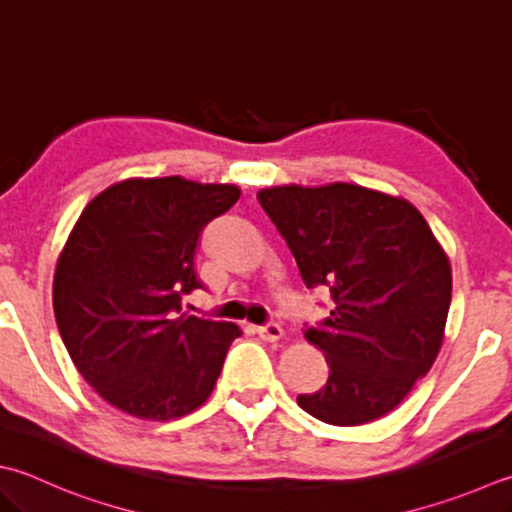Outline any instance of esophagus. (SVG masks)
Instances as JSON below:
<instances>
[{"mask_svg": "<svg viewBox=\"0 0 512 512\" xmlns=\"http://www.w3.org/2000/svg\"><path fill=\"white\" fill-rule=\"evenodd\" d=\"M254 332H256L263 341L274 343V341H278V339H281V336H283V327L276 325V323H267V325L254 327Z\"/></svg>", "mask_w": 512, "mask_h": 512, "instance_id": "esophagus-1", "label": "esophagus"}]
</instances>
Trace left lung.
I'll use <instances>...</instances> for the list:
<instances>
[{
  "label": "left lung",
  "instance_id": "obj_1",
  "mask_svg": "<svg viewBox=\"0 0 512 512\" xmlns=\"http://www.w3.org/2000/svg\"><path fill=\"white\" fill-rule=\"evenodd\" d=\"M258 202L292 249L307 287H327L330 316L307 327L330 365L298 406L332 426H361L406 399L435 363L452 296L448 256L408 200L347 182L269 187Z\"/></svg>",
  "mask_w": 512,
  "mask_h": 512
}]
</instances>
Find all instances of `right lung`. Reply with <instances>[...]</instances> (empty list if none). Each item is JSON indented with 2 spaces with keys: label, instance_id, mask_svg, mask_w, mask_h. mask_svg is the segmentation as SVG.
Segmentation results:
<instances>
[{
  "label": "right lung",
  "instance_id": "1",
  "mask_svg": "<svg viewBox=\"0 0 512 512\" xmlns=\"http://www.w3.org/2000/svg\"><path fill=\"white\" fill-rule=\"evenodd\" d=\"M234 185L129 178L84 207L57 260L53 310L75 368L113 408L169 421L214 390L238 325L187 316L202 289V229L236 205Z\"/></svg>",
  "mask_w": 512,
  "mask_h": 512
}]
</instances>
